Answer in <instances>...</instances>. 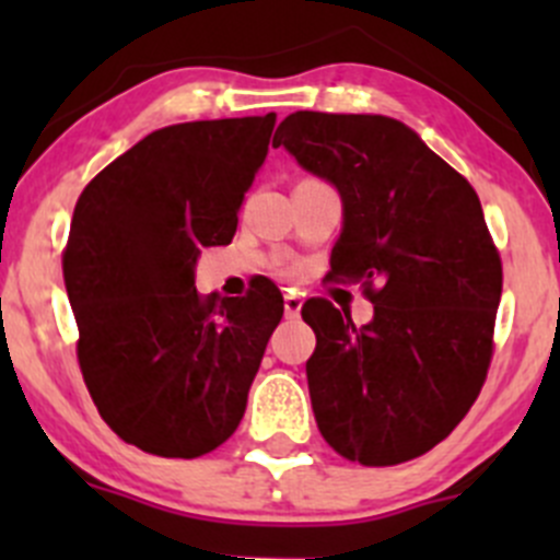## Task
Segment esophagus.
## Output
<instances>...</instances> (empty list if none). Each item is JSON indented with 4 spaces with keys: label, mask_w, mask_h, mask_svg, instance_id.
<instances>
[{
    "label": "esophagus",
    "mask_w": 560,
    "mask_h": 560,
    "mask_svg": "<svg viewBox=\"0 0 560 560\" xmlns=\"http://www.w3.org/2000/svg\"><path fill=\"white\" fill-rule=\"evenodd\" d=\"M301 308H303L301 295H295V292H287V295H284V316H287V319H298V316H301Z\"/></svg>",
    "instance_id": "1"
}]
</instances>
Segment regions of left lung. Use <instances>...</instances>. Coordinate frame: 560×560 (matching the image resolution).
Returning a JSON list of instances; mask_svg holds the SVG:
<instances>
[{"label":"left lung","mask_w":560,"mask_h":560,"mask_svg":"<svg viewBox=\"0 0 560 560\" xmlns=\"http://www.w3.org/2000/svg\"><path fill=\"white\" fill-rule=\"evenodd\" d=\"M279 145L341 195L330 279L363 281L374 303L360 327L322 298L303 306L319 433L363 466L425 455L471 409L493 354L501 259L477 191L415 129L376 113L298 110Z\"/></svg>","instance_id":"1"}]
</instances>
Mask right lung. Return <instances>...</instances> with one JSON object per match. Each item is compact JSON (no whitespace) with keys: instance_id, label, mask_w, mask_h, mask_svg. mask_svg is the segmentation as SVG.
<instances>
[{"instance_id":"1","label":"right lung","mask_w":560,"mask_h":560,"mask_svg":"<svg viewBox=\"0 0 560 560\" xmlns=\"http://www.w3.org/2000/svg\"><path fill=\"white\" fill-rule=\"evenodd\" d=\"M273 124L156 129L78 197L65 252L78 363L110 431L143 453H211L246 411L284 301L273 284L200 298L195 268L202 248L233 241Z\"/></svg>"}]
</instances>
